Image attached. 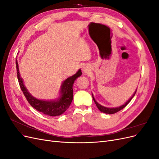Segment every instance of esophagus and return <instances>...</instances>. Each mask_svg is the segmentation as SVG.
<instances>
[{"mask_svg":"<svg viewBox=\"0 0 159 159\" xmlns=\"http://www.w3.org/2000/svg\"><path fill=\"white\" fill-rule=\"evenodd\" d=\"M82 71L84 72V73H86V71H87V69H86L85 68H84V67H83V68H82Z\"/></svg>","mask_w":159,"mask_h":159,"instance_id":"obj_1","label":"esophagus"}]
</instances>
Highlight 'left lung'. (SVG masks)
<instances>
[{"instance_id": "left-lung-1", "label": "left lung", "mask_w": 159, "mask_h": 159, "mask_svg": "<svg viewBox=\"0 0 159 159\" xmlns=\"http://www.w3.org/2000/svg\"><path fill=\"white\" fill-rule=\"evenodd\" d=\"M136 91H137V89L135 90V91H134V93L133 94V95L131 96V98H130V99L127 101V102L125 103L122 105H121V106L117 107H104V106H103V105H102L99 104V103H98L97 102H96V100L95 99V98H94V97H93V93H92V97H93V99L94 102H95V105H96V106L98 107V108L99 109V110L100 111H102V112L105 113H107V114H113V113H117V112L119 111L120 110H121L122 109H123L125 107L126 105H127L130 102H131V100L132 99V98L134 97V95H135Z\"/></svg>"}]
</instances>
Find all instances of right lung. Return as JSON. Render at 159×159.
<instances>
[{
	"label": "right lung",
	"instance_id": "add662e5",
	"mask_svg": "<svg viewBox=\"0 0 159 159\" xmlns=\"http://www.w3.org/2000/svg\"><path fill=\"white\" fill-rule=\"evenodd\" d=\"M16 65L17 70V76L19 85L23 91L24 95L31 105L38 111H40L49 116H59L63 114L68 109L73 99V85L75 80L81 76V70L80 69L76 73L65 80L61 85L58 98L56 99L43 100L38 99L29 93L24 84L18 68V61L16 58Z\"/></svg>",
	"mask_w": 159,
	"mask_h": 159
}]
</instances>
